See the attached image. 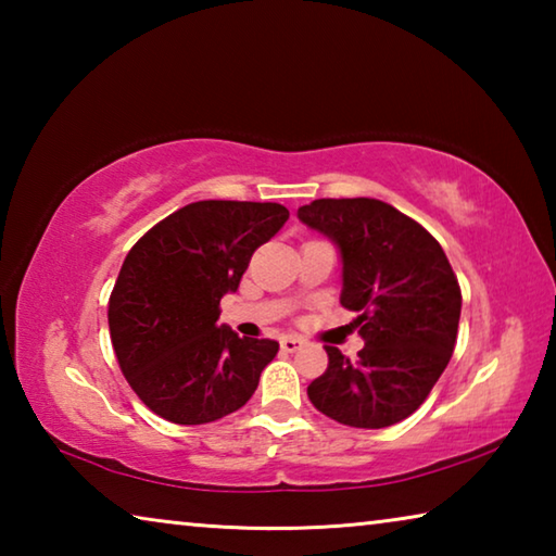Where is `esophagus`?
I'll use <instances>...</instances> for the list:
<instances>
[{
  "instance_id": "34e87169",
  "label": "esophagus",
  "mask_w": 556,
  "mask_h": 556,
  "mask_svg": "<svg viewBox=\"0 0 556 556\" xmlns=\"http://www.w3.org/2000/svg\"><path fill=\"white\" fill-rule=\"evenodd\" d=\"M279 345H281V351L285 353H296L301 345H304V338H299V336H285L279 341Z\"/></svg>"
}]
</instances>
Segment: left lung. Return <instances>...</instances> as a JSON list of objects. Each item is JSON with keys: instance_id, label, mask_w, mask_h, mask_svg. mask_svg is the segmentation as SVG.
Here are the masks:
<instances>
[{"instance_id": "left-lung-1", "label": "left lung", "mask_w": 556, "mask_h": 556, "mask_svg": "<svg viewBox=\"0 0 556 556\" xmlns=\"http://www.w3.org/2000/svg\"><path fill=\"white\" fill-rule=\"evenodd\" d=\"M299 220L338 248L341 304L357 312V361L326 345L328 368L308 384L326 417L355 429L407 419L446 370L456 345L460 289L431 235L390 203L318 199Z\"/></svg>"}]
</instances>
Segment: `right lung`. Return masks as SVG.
<instances>
[{"instance_id":"obj_1","label":"right lung","mask_w":556,"mask_h":556,"mask_svg":"<svg viewBox=\"0 0 556 556\" xmlns=\"http://www.w3.org/2000/svg\"><path fill=\"white\" fill-rule=\"evenodd\" d=\"M287 218L279 203L199 201L129 250L110 294V338L129 388L159 417L208 425L255 394L279 343L240 338L218 324V306Z\"/></svg>"}]
</instances>
